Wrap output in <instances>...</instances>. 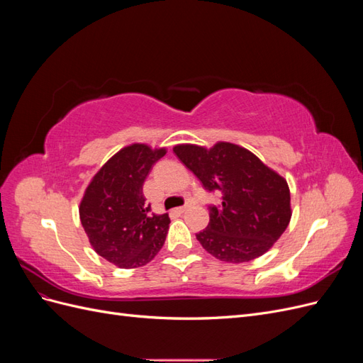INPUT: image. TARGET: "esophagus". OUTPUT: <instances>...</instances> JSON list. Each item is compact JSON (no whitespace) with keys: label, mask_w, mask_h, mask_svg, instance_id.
<instances>
[{"label":"esophagus","mask_w":363,"mask_h":363,"mask_svg":"<svg viewBox=\"0 0 363 363\" xmlns=\"http://www.w3.org/2000/svg\"><path fill=\"white\" fill-rule=\"evenodd\" d=\"M188 207H189L188 204L182 206V207H177V208H175V212H177V213H183V212H186V208H188Z\"/></svg>","instance_id":"esophagus-1"}]
</instances>
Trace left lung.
I'll list each match as a JSON object with an SVG mask.
<instances>
[{"mask_svg":"<svg viewBox=\"0 0 363 363\" xmlns=\"http://www.w3.org/2000/svg\"><path fill=\"white\" fill-rule=\"evenodd\" d=\"M174 152L223 203L208 206L207 228L196 233L203 248L223 262H248L267 252L291 221L288 183L251 151L218 142L207 150L177 145Z\"/></svg>","mask_w":363,"mask_h":363,"instance_id":"8db88e82","label":"left lung"}]
</instances>
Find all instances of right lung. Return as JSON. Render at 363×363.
Wrapping results in <instances>:
<instances>
[{
  "label": "right lung",
  "instance_id": "obj_1",
  "mask_svg": "<svg viewBox=\"0 0 363 363\" xmlns=\"http://www.w3.org/2000/svg\"><path fill=\"white\" fill-rule=\"evenodd\" d=\"M167 150L125 147L108 159L87 186L80 219L94 250L119 268L144 267L167 239L168 213H151L142 186Z\"/></svg>",
  "mask_w": 363,
  "mask_h": 363
}]
</instances>
